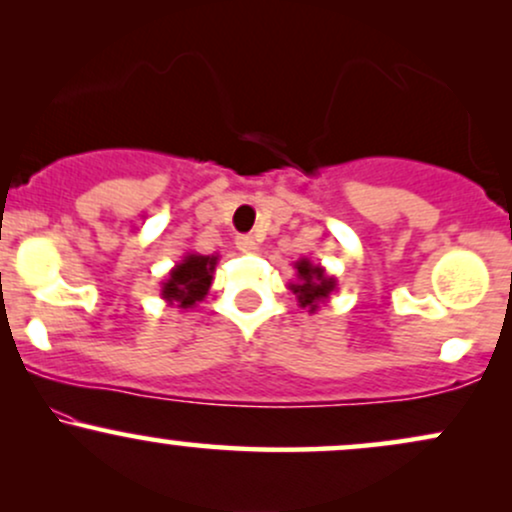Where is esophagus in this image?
I'll use <instances>...</instances> for the list:
<instances>
[{"mask_svg":"<svg viewBox=\"0 0 512 512\" xmlns=\"http://www.w3.org/2000/svg\"><path fill=\"white\" fill-rule=\"evenodd\" d=\"M236 248L240 252H255L257 250V240L252 236H238L236 238Z\"/></svg>","mask_w":512,"mask_h":512,"instance_id":"34e87169","label":"esophagus"}]
</instances>
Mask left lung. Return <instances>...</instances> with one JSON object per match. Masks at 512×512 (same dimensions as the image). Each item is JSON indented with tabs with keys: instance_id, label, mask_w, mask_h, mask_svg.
Listing matches in <instances>:
<instances>
[{
	"instance_id": "left-lung-1",
	"label": "left lung",
	"mask_w": 512,
	"mask_h": 512,
	"mask_svg": "<svg viewBox=\"0 0 512 512\" xmlns=\"http://www.w3.org/2000/svg\"><path fill=\"white\" fill-rule=\"evenodd\" d=\"M293 269H296V281H291L289 289L293 291L301 308L308 310V313H315L337 291V276L327 274L322 264H315L308 257L293 262Z\"/></svg>"
}]
</instances>
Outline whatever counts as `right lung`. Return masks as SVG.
<instances>
[{
	"label": "right lung",
	"mask_w": 512,
	"mask_h": 512,
	"mask_svg": "<svg viewBox=\"0 0 512 512\" xmlns=\"http://www.w3.org/2000/svg\"><path fill=\"white\" fill-rule=\"evenodd\" d=\"M216 264H219V255L185 252V257L161 281V298L182 310L197 308V303H202L211 289Z\"/></svg>",
	"instance_id": "add662e5"
}]
</instances>
